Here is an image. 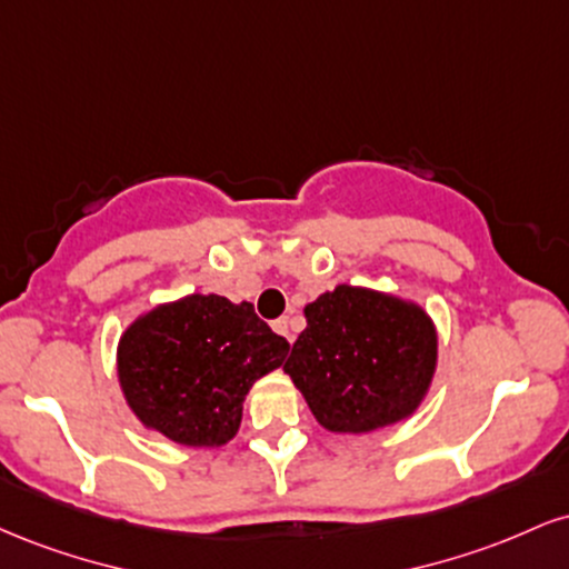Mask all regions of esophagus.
<instances>
[{
    "mask_svg": "<svg viewBox=\"0 0 569 569\" xmlns=\"http://www.w3.org/2000/svg\"><path fill=\"white\" fill-rule=\"evenodd\" d=\"M272 329H276L280 337H286V339H289V342H293V329H291L289 318H278V321L272 323Z\"/></svg>",
    "mask_w": 569,
    "mask_h": 569,
    "instance_id": "1",
    "label": "esophagus"
}]
</instances>
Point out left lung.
Here are the masks:
<instances>
[{"mask_svg":"<svg viewBox=\"0 0 569 569\" xmlns=\"http://www.w3.org/2000/svg\"><path fill=\"white\" fill-rule=\"evenodd\" d=\"M305 318L283 371L326 430L371 433L420 409L439 367V331L420 305L339 283Z\"/></svg>","mask_w":569,"mask_h":569,"instance_id":"left-lung-1","label":"left lung"}]
</instances>
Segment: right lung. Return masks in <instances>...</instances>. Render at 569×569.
I'll list each match as a JSON object with an SVG mask.
<instances>
[{"mask_svg":"<svg viewBox=\"0 0 569 569\" xmlns=\"http://www.w3.org/2000/svg\"><path fill=\"white\" fill-rule=\"evenodd\" d=\"M291 345L251 302L187 293L154 305L117 342V382L136 420L181 447L234 439L253 382L283 367Z\"/></svg>","mask_w":569,"mask_h":569,"instance_id":"right-lung-1","label":"right lung"}]
</instances>
